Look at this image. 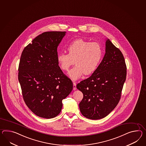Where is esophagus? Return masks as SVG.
<instances>
[{
  "label": "esophagus",
  "mask_w": 146,
  "mask_h": 146,
  "mask_svg": "<svg viewBox=\"0 0 146 146\" xmlns=\"http://www.w3.org/2000/svg\"><path fill=\"white\" fill-rule=\"evenodd\" d=\"M76 90V83L73 82V90Z\"/></svg>",
  "instance_id": "obj_1"
}]
</instances>
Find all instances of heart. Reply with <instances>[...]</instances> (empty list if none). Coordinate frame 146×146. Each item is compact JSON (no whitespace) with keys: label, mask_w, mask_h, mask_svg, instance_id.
Wrapping results in <instances>:
<instances>
[{"label":"heart","mask_w":146,"mask_h":146,"mask_svg":"<svg viewBox=\"0 0 146 146\" xmlns=\"http://www.w3.org/2000/svg\"><path fill=\"white\" fill-rule=\"evenodd\" d=\"M68 50V54H57V62L62 70L68 71L75 62L76 66L68 72V76L73 80L80 78L83 74H93L98 68L103 56L102 48L99 43L82 39L72 42Z\"/></svg>","instance_id":"heart-1"}]
</instances>
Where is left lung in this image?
Wrapping results in <instances>:
<instances>
[{
  "mask_svg": "<svg viewBox=\"0 0 146 146\" xmlns=\"http://www.w3.org/2000/svg\"><path fill=\"white\" fill-rule=\"evenodd\" d=\"M126 75L123 54L107 39L106 53L96 71L76 86L83 94L79 104L82 115L90 119L98 120L110 113L120 101Z\"/></svg>",
  "mask_w": 146,
  "mask_h": 146,
  "instance_id": "1",
  "label": "left lung"
}]
</instances>
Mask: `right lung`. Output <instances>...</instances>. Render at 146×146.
<instances>
[{
  "mask_svg": "<svg viewBox=\"0 0 146 146\" xmlns=\"http://www.w3.org/2000/svg\"><path fill=\"white\" fill-rule=\"evenodd\" d=\"M66 32H47L37 36L23 50L18 80L26 104L39 117H56L62 100L73 90V83L60 70L57 47Z\"/></svg>",
  "mask_w": 146,
  "mask_h": 146,
  "instance_id": "obj_1",
  "label": "right lung"
}]
</instances>
